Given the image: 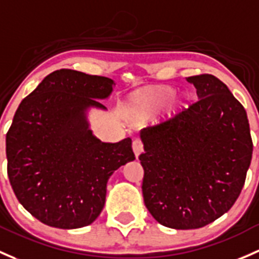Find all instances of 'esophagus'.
Wrapping results in <instances>:
<instances>
[{"mask_svg":"<svg viewBox=\"0 0 259 259\" xmlns=\"http://www.w3.org/2000/svg\"><path fill=\"white\" fill-rule=\"evenodd\" d=\"M133 151H134L135 156L137 157L144 151V144L140 139H135V140L133 141Z\"/></svg>","mask_w":259,"mask_h":259,"instance_id":"34e87169","label":"esophagus"}]
</instances>
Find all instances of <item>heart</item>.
Masks as SVG:
<instances>
[{
	"mask_svg": "<svg viewBox=\"0 0 259 259\" xmlns=\"http://www.w3.org/2000/svg\"><path fill=\"white\" fill-rule=\"evenodd\" d=\"M172 95L174 89L171 87H155L150 91L138 95L133 100V107L141 115H148L164 107Z\"/></svg>",
	"mask_w": 259,
	"mask_h": 259,
	"instance_id": "b5f03b06",
	"label": "heart"
}]
</instances>
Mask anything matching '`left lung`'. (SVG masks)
I'll list each match as a JSON object with an SVG mask.
<instances>
[{
    "mask_svg": "<svg viewBox=\"0 0 259 259\" xmlns=\"http://www.w3.org/2000/svg\"><path fill=\"white\" fill-rule=\"evenodd\" d=\"M197 102L140 132L143 196L160 225L194 230L213 222L238 198L253 144L243 105L219 78H186Z\"/></svg>",
    "mask_w": 259,
    "mask_h": 259,
    "instance_id": "1",
    "label": "left lung"
}]
</instances>
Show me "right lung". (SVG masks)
Returning <instances> with one entry per match:
<instances>
[{"label":"right lung","instance_id":"obj_1","mask_svg":"<svg viewBox=\"0 0 259 259\" xmlns=\"http://www.w3.org/2000/svg\"><path fill=\"white\" fill-rule=\"evenodd\" d=\"M113 79L72 69L51 73L21 102L6 135L7 174L16 197L52 227L91 225L102 212L108 180L135 160L132 139L103 143L89 127L91 108Z\"/></svg>","mask_w":259,"mask_h":259}]
</instances>
